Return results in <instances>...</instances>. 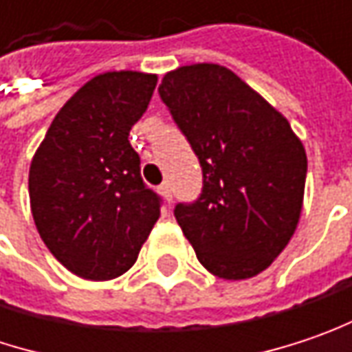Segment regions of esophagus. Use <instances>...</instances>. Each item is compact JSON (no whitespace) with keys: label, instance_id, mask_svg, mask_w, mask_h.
Wrapping results in <instances>:
<instances>
[{"label":"esophagus","instance_id":"esophagus-1","mask_svg":"<svg viewBox=\"0 0 352 352\" xmlns=\"http://www.w3.org/2000/svg\"><path fill=\"white\" fill-rule=\"evenodd\" d=\"M160 194H162L164 200H166L168 204L172 202V186H170L168 182H164L162 186H160Z\"/></svg>","mask_w":352,"mask_h":352}]
</instances>
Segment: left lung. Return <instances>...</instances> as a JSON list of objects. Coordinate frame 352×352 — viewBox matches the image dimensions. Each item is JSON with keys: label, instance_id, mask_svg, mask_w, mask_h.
<instances>
[{"label": "left lung", "instance_id": "1", "mask_svg": "<svg viewBox=\"0 0 352 352\" xmlns=\"http://www.w3.org/2000/svg\"><path fill=\"white\" fill-rule=\"evenodd\" d=\"M158 91L202 166L200 198L174 210L196 258L226 280L261 274L287 248L302 212V142L224 65L176 67Z\"/></svg>", "mask_w": 352, "mask_h": 352}]
</instances>
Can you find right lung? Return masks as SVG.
Here are the masks:
<instances>
[{
	"instance_id": "add662e5",
	"label": "right lung",
	"mask_w": 352,
	"mask_h": 352,
	"mask_svg": "<svg viewBox=\"0 0 352 352\" xmlns=\"http://www.w3.org/2000/svg\"><path fill=\"white\" fill-rule=\"evenodd\" d=\"M156 74L106 72L86 82L41 140L30 166V204L50 252L80 278L112 280L132 268L160 198L140 176L130 144Z\"/></svg>"
}]
</instances>
